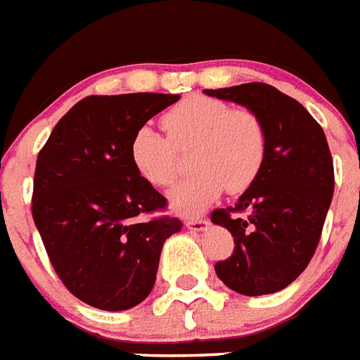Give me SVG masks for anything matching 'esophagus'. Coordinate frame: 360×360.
I'll list each match as a JSON object with an SVG mask.
<instances>
[{
  "instance_id": "esophagus-1",
  "label": "esophagus",
  "mask_w": 360,
  "mask_h": 360,
  "mask_svg": "<svg viewBox=\"0 0 360 360\" xmlns=\"http://www.w3.org/2000/svg\"><path fill=\"white\" fill-rule=\"evenodd\" d=\"M185 224L191 231H203V230H207L209 222L205 219H188Z\"/></svg>"
}]
</instances>
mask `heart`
<instances>
[{"instance_id":"b5f03b06","label":"heart","mask_w":360,"mask_h":360,"mask_svg":"<svg viewBox=\"0 0 360 360\" xmlns=\"http://www.w3.org/2000/svg\"><path fill=\"white\" fill-rule=\"evenodd\" d=\"M168 139L151 127L136 130L130 160L153 186H172L179 175V153L191 155L196 172L169 194L174 211L196 214L222 191L245 192L262 174L267 157V132L254 112L231 108L224 101L203 95L183 98L162 115Z\"/></svg>"}]
</instances>
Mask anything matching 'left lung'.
<instances>
[{
    "label": "left lung",
    "instance_id": "obj_1",
    "mask_svg": "<svg viewBox=\"0 0 360 360\" xmlns=\"http://www.w3.org/2000/svg\"><path fill=\"white\" fill-rule=\"evenodd\" d=\"M203 93L245 106L267 132L262 174L240 194L236 207L211 214V222L226 228L236 243L233 254L217 263L214 271L240 295L284 290L312 259L335 192L323 129L302 104L267 84L252 82ZM230 210L249 214L236 219Z\"/></svg>",
    "mask_w": 360,
    "mask_h": 360
}]
</instances>
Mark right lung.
Segmentation results:
<instances>
[{
	"label": "right lung",
	"mask_w": 360,
	"mask_h": 360,
	"mask_svg": "<svg viewBox=\"0 0 360 360\" xmlns=\"http://www.w3.org/2000/svg\"><path fill=\"white\" fill-rule=\"evenodd\" d=\"M179 95L86 97L53 127L37 157L33 220L67 290L89 307L120 312L140 304L157 278L164 240L179 219L143 214L166 198L130 160V141Z\"/></svg>",
	"instance_id": "add662e5"
}]
</instances>
